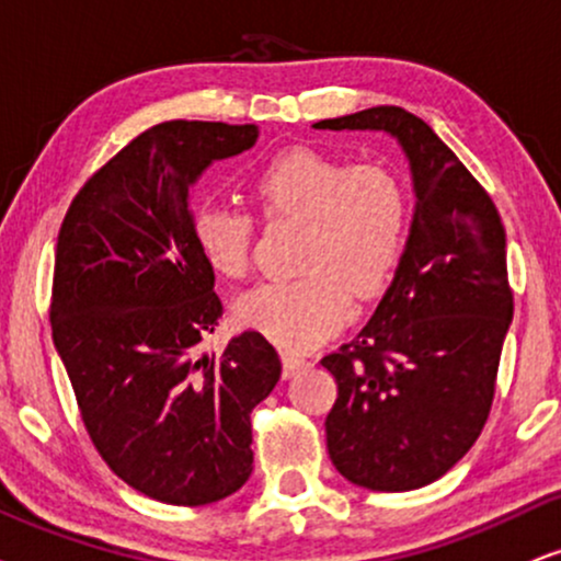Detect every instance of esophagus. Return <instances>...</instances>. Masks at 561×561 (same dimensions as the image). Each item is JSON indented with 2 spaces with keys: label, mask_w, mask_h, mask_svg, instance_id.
Returning a JSON list of instances; mask_svg holds the SVG:
<instances>
[{
  "label": "esophagus",
  "mask_w": 561,
  "mask_h": 561,
  "mask_svg": "<svg viewBox=\"0 0 561 561\" xmlns=\"http://www.w3.org/2000/svg\"><path fill=\"white\" fill-rule=\"evenodd\" d=\"M308 365H310L308 359L297 357V354L282 352V375H285V378H293V375L305 370V367H308Z\"/></svg>",
  "instance_id": "esophagus-1"
}]
</instances>
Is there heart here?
<instances>
[{
	"label": "heart",
	"mask_w": 561,
	"mask_h": 561,
	"mask_svg": "<svg viewBox=\"0 0 561 561\" xmlns=\"http://www.w3.org/2000/svg\"><path fill=\"white\" fill-rule=\"evenodd\" d=\"M253 198L268 219L305 222L302 276L266 282L236 302V321L287 352H308L391 285L409 232L401 181L375 162H350L316 147L274 154L253 175ZM196 248L211 272L243 279L251 266L253 217L204 202L191 215Z\"/></svg>",
	"instance_id": "1"
}]
</instances>
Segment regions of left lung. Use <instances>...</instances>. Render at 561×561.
<instances>
[{"label": "left lung", "mask_w": 561, "mask_h": 561, "mask_svg": "<svg viewBox=\"0 0 561 561\" xmlns=\"http://www.w3.org/2000/svg\"><path fill=\"white\" fill-rule=\"evenodd\" d=\"M313 126L391 134L411 168L416 209L391 287L357 339L321 359L339 386L331 463L357 486L409 492L448 473L486 424L513 321L505 228L414 113L378 105Z\"/></svg>", "instance_id": "obj_1"}]
</instances>
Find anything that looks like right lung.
<instances>
[{"label": "right lung", "mask_w": 561, "mask_h": 561, "mask_svg": "<svg viewBox=\"0 0 561 561\" xmlns=\"http://www.w3.org/2000/svg\"><path fill=\"white\" fill-rule=\"evenodd\" d=\"M256 139V124L141 131L72 198L56 243L51 333L84 430L118 479L165 505H209L245 484L251 411L282 375L253 331L219 357L198 354L222 302L188 194L211 162Z\"/></svg>", "instance_id": "right-lung-1"}]
</instances>
